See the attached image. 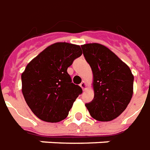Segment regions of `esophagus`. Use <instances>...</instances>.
I'll use <instances>...</instances> for the list:
<instances>
[{"mask_svg":"<svg viewBox=\"0 0 150 150\" xmlns=\"http://www.w3.org/2000/svg\"><path fill=\"white\" fill-rule=\"evenodd\" d=\"M80 86L82 88V90H86V81H83L80 84Z\"/></svg>","mask_w":150,"mask_h":150,"instance_id":"obj_1","label":"esophagus"}]
</instances>
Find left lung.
<instances>
[{
  "mask_svg": "<svg viewBox=\"0 0 150 150\" xmlns=\"http://www.w3.org/2000/svg\"><path fill=\"white\" fill-rule=\"evenodd\" d=\"M81 48L94 75V99L86 103V107L95 120H112L130 103L133 75L129 67L103 45L88 43Z\"/></svg>",
  "mask_w": 150,
  "mask_h": 150,
  "instance_id": "left-lung-1",
  "label": "left lung"
}]
</instances>
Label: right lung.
Instances as JSON below:
<instances>
[{
	"mask_svg": "<svg viewBox=\"0 0 150 150\" xmlns=\"http://www.w3.org/2000/svg\"><path fill=\"white\" fill-rule=\"evenodd\" d=\"M81 54L78 45L56 43L27 64L22 74V94L40 120L56 123L68 116L82 90L72 82L67 69Z\"/></svg>",
	"mask_w": 150,
	"mask_h": 150,
	"instance_id": "1",
	"label": "right lung"
}]
</instances>
